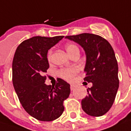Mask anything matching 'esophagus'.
I'll use <instances>...</instances> for the list:
<instances>
[{"mask_svg":"<svg viewBox=\"0 0 131 131\" xmlns=\"http://www.w3.org/2000/svg\"><path fill=\"white\" fill-rule=\"evenodd\" d=\"M75 88H76V86H75L74 84H71V85H70V89H71V90H74Z\"/></svg>","mask_w":131,"mask_h":131,"instance_id":"esophagus-1","label":"esophagus"}]
</instances>
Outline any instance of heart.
Wrapping results in <instances>:
<instances>
[{
  "mask_svg": "<svg viewBox=\"0 0 131 131\" xmlns=\"http://www.w3.org/2000/svg\"><path fill=\"white\" fill-rule=\"evenodd\" d=\"M65 49L67 53L72 56L75 51H79V48L73 44V43H67L65 46ZM51 54H52V51L49 50L48 51V54H47V59L49 61H50L51 58ZM79 69L77 67H68V68H62L59 71V74L61 77L63 79H64L66 80L70 81L72 80L74 77L75 76V74L78 72Z\"/></svg>",
  "mask_w": 131,
  "mask_h": 131,
  "instance_id": "1",
  "label": "heart"
}]
</instances>
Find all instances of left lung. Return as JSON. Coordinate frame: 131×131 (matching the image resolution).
I'll return each mask as SVG.
<instances>
[{
    "mask_svg": "<svg viewBox=\"0 0 131 131\" xmlns=\"http://www.w3.org/2000/svg\"><path fill=\"white\" fill-rule=\"evenodd\" d=\"M66 38L79 43L86 54L84 80L92 82V86L82 100V107L89 115L102 116L113 105L119 87L114 50L105 39L96 34L84 33Z\"/></svg>",
    "mask_w": 131,
    "mask_h": 131,
    "instance_id": "8db88e82",
    "label": "left lung"
}]
</instances>
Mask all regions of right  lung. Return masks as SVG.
<instances>
[{
	"label": "right lung",
	"mask_w": 131,
	"mask_h": 131,
	"mask_svg": "<svg viewBox=\"0 0 131 131\" xmlns=\"http://www.w3.org/2000/svg\"><path fill=\"white\" fill-rule=\"evenodd\" d=\"M64 36H34L17 47L12 64L14 89L22 107L41 121H52L64 112V101L70 94V85L58 78L54 86L47 85L43 75L49 67L48 50Z\"/></svg>",
	"instance_id": "obj_1"
}]
</instances>
